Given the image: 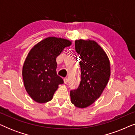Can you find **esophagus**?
<instances>
[{"label": "esophagus", "instance_id": "obj_1", "mask_svg": "<svg viewBox=\"0 0 135 135\" xmlns=\"http://www.w3.org/2000/svg\"><path fill=\"white\" fill-rule=\"evenodd\" d=\"M64 84H68V79L67 78H64Z\"/></svg>", "mask_w": 135, "mask_h": 135}]
</instances>
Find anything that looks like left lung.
Here are the masks:
<instances>
[{
    "instance_id": "8db88e82",
    "label": "left lung",
    "mask_w": 135,
    "mask_h": 135,
    "mask_svg": "<svg viewBox=\"0 0 135 135\" xmlns=\"http://www.w3.org/2000/svg\"><path fill=\"white\" fill-rule=\"evenodd\" d=\"M79 55L81 77L77 88L70 91L71 102L77 108H85L100 97L110 75L109 60L106 53L93 40L75 41Z\"/></svg>"
}]
</instances>
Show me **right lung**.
<instances>
[{
    "label": "right lung",
    "mask_w": 135,
    "mask_h": 135,
    "mask_svg": "<svg viewBox=\"0 0 135 135\" xmlns=\"http://www.w3.org/2000/svg\"><path fill=\"white\" fill-rule=\"evenodd\" d=\"M71 42L64 38L48 37L30 51L23 67V79L29 95L36 102L52 99L58 85L64 81L57 75L56 57Z\"/></svg>",
    "instance_id": "1"
}]
</instances>
